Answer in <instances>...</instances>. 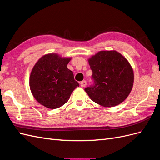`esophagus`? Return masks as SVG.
<instances>
[{
    "label": "esophagus",
    "instance_id": "esophagus-1",
    "mask_svg": "<svg viewBox=\"0 0 160 160\" xmlns=\"http://www.w3.org/2000/svg\"><path fill=\"white\" fill-rule=\"evenodd\" d=\"M81 86L82 88H85V87L87 85V81H82L80 83Z\"/></svg>",
    "mask_w": 160,
    "mask_h": 160
}]
</instances>
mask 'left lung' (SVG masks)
<instances>
[{
    "label": "left lung",
    "mask_w": 160,
    "mask_h": 160,
    "mask_svg": "<svg viewBox=\"0 0 160 160\" xmlns=\"http://www.w3.org/2000/svg\"><path fill=\"white\" fill-rule=\"evenodd\" d=\"M88 61L93 83L85 91L90 99L108 108L122 103L133 85V71L128 60L115 51H102Z\"/></svg>",
    "instance_id": "8db88e82"
}]
</instances>
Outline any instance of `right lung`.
Wrapping results in <instances>:
<instances>
[{"mask_svg":"<svg viewBox=\"0 0 160 160\" xmlns=\"http://www.w3.org/2000/svg\"><path fill=\"white\" fill-rule=\"evenodd\" d=\"M71 58H62L55 53L42 56L33 67L29 85L38 103L51 109L61 107L70 98L79 84L73 72L67 68Z\"/></svg>","mask_w":160,"mask_h":160,"instance_id":"obj_1","label":"right lung"}]
</instances>
